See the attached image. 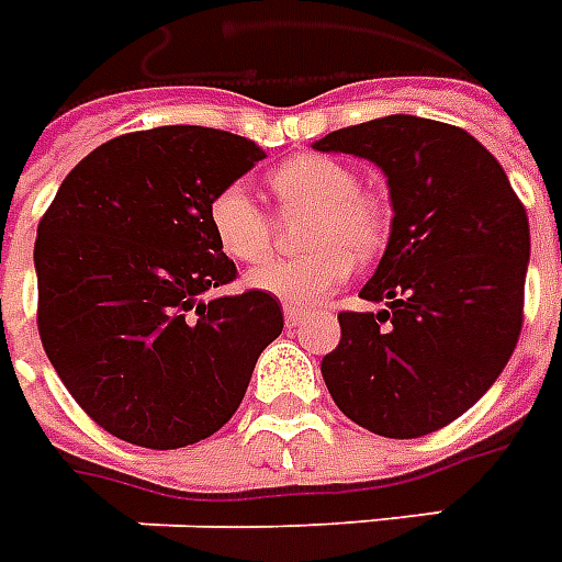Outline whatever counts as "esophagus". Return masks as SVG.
<instances>
[{
    "mask_svg": "<svg viewBox=\"0 0 562 562\" xmlns=\"http://www.w3.org/2000/svg\"><path fill=\"white\" fill-rule=\"evenodd\" d=\"M282 315H285V327H297V324L306 318V310H303V306H285Z\"/></svg>",
    "mask_w": 562,
    "mask_h": 562,
    "instance_id": "1",
    "label": "esophagus"
}]
</instances>
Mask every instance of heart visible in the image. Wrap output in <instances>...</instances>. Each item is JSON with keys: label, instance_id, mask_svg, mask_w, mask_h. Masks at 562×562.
Masks as SVG:
<instances>
[{"label": "heart", "instance_id": "b5f03b06", "mask_svg": "<svg viewBox=\"0 0 562 562\" xmlns=\"http://www.w3.org/2000/svg\"><path fill=\"white\" fill-rule=\"evenodd\" d=\"M268 187L277 205L310 211L301 244L310 252L297 259H270L249 270V289L289 306L324 301L334 294L357 261L375 259L390 235V217L372 193L357 187L351 166L324 154H297L270 169ZM207 228L228 259L261 261L273 247L270 217L240 184L220 187L207 202Z\"/></svg>", "mask_w": 562, "mask_h": 562}]
</instances>
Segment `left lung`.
<instances>
[{
  "label": "left lung",
  "instance_id": "8db88e82",
  "mask_svg": "<svg viewBox=\"0 0 562 562\" xmlns=\"http://www.w3.org/2000/svg\"><path fill=\"white\" fill-rule=\"evenodd\" d=\"M315 148L381 166L393 202L390 244L360 292L386 310L339 313L324 384L357 426L423 438L473 408L513 357L527 211L492 151L456 124L386 115L327 133Z\"/></svg>",
  "mask_w": 562,
  "mask_h": 562
}]
</instances>
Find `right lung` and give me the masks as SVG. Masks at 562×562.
Here are the masks:
<instances>
[{
	"mask_svg": "<svg viewBox=\"0 0 562 562\" xmlns=\"http://www.w3.org/2000/svg\"><path fill=\"white\" fill-rule=\"evenodd\" d=\"M261 157L217 127L124 133L70 169L37 223V334L103 431L178 450L238 411L282 306L256 289L202 301L238 277L207 202Z\"/></svg>",
	"mask_w": 562,
	"mask_h": 562,
	"instance_id": "obj_1",
	"label": "right lung"
}]
</instances>
